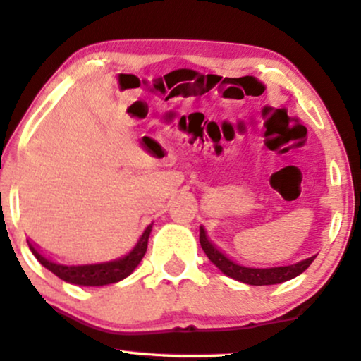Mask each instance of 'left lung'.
<instances>
[{"instance_id": "obj_1", "label": "left lung", "mask_w": 361, "mask_h": 361, "mask_svg": "<svg viewBox=\"0 0 361 361\" xmlns=\"http://www.w3.org/2000/svg\"><path fill=\"white\" fill-rule=\"evenodd\" d=\"M200 245H202L203 252L207 253L209 262L218 268L226 276L233 278L236 281L246 283V285H276V283L288 281L291 278L302 275L307 268L312 264V262L317 258L313 257L305 258L302 262H296L293 264H283V267H268V268H258V267H245L230 258L208 238L207 230L200 226Z\"/></svg>"}]
</instances>
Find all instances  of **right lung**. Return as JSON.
<instances>
[{
    "label": "right lung",
    "mask_w": 361,
    "mask_h": 361,
    "mask_svg": "<svg viewBox=\"0 0 361 361\" xmlns=\"http://www.w3.org/2000/svg\"><path fill=\"white\" fill-rule=\"evenodd\" d=\"M152 225L147 226V230L143 231V235L140 236L138 243L133 246L130 253H126L125 257L111 259V262H103V263H88V264H63L54 262L53 258L47 257L44 253H41L38 246H35L33 241L28 240V246L31 253L35 255L36 259L43 264L47 270L54 273L58 278H61L63 281L71 283V285H80V286H104L111 285V283L121 281L123 278L130 276L135 271V268L138 267L141 259H143L145 253L148 248V238L152 233Z\"/></svg>",
    "instance_id": "right-lung-1"
}]
</instances>
